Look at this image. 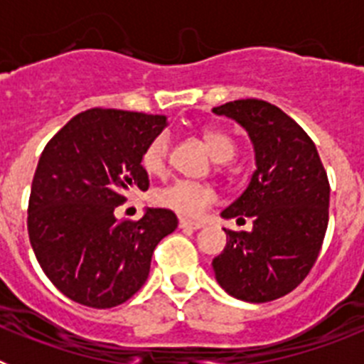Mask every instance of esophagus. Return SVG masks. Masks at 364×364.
I'll list each match as a JSON object with an SVG mask.
<instances>
[{
	"label": "esophagus",
	"instance_id": "1",
	"mask_svg": "<svg viewBox=\"0 0 364 364\" xmlns=\"http://www.w3.org/2000/svg\"><path fill=\"white\" fill-rule=\"evenodd\" d=\"M178 226L182 228V230H191V231H197L200 230L202 224L200 222H193V220H186V218H180Z\"/></svg>",
	"mask_w": 364,
	"mask_h": 364
}]
</instances>
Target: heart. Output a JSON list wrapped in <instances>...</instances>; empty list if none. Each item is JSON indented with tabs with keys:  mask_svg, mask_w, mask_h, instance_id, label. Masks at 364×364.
Instances as JSON below:
<instances>
[{
	"mask_svg": "<svg viewBox=\"0 0 364 364\" xmlns=\"http://www.w3.org/2000/svg\"><path fill=\"white\" fill-rule=\"evenodd\" d=\"M202 138H204L205 146L217 162H228V160L233 159L237 146L228 133L208 127V129L202 131ZM169 142L171 140H169L167 133H159L151 138V142L147 144L142 153L144 171L149 173V175H160L166 169ZM153 200L164 210L173 211L180 217L193 218L202 215V211L215 200V193L210 186L205 184L189 182V180H175L171 184L154 189Z\"/></svg>",
	"mask_w": 364,
	"mask_h": 364,
	"instance_id": "heart-1",
	"label": "heart"
}]
</instances>
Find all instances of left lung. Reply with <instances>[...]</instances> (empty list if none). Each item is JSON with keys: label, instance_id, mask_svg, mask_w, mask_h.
Returning a JSON list of instances; mask_svg holds the SVG:
<instances>
[{"label": "left lung", "instance_id": "1", "mask_svg": "<svg viewBox=\"0 0 364 364\" xmlns=\"http://www.w3.org/2000/svg\"><path fill=\"white\" fill-rule=\"evenodd\" d=\"M215 114L246 129L255 173L222 218L253 220L252 231H226L211 262L218 284L246 302H268L295 290L319 257L328 228L330 184L317 147L301 125L264 100H235Z\"/></svg>", "mask_w": 364, "mask_h": 364}]
</instances>
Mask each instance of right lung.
Listing matches in <instances>:
<instances>
[{"label":"right lung","instance_id":"add662e5","mask_svg":"<svg viewBox=\"0 0 364 364\" xmlns=\"http://www.w3.org/2000/svg\"><path fill=\"white\" fill-rule=\"evenodd\" d=\"M162 114L89 109L58 131L38 162L28 198V239L58 290L91 308L118 306L147 281L154 247L178 226L149 208L118 220L129 191H147L142 153L162 133Z\"/></svg>","mask_w":364,"mask_h":364}]
</instances>
